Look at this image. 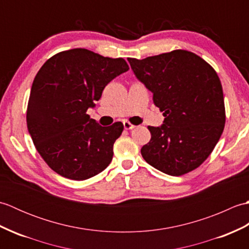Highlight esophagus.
I'll return each instance as SVG.
<instances>
[{
	"instance_id": "obj_1",
	"label": "esophagus",
	"mask_w": 249,
	"mask_h": 249,
	"mask_svg": "<svg viewBox=\"0 0 249 249\" xmlns=\"http://www.w3.org/2000/svg\"><path fill=\"white\" fill-rule=\"evenodd\" d=\"M123 125H124V128H125V129H133V128L136 127V126H135L134 124L129 123L128 121H124V122H123Z\"/></svg>"
}]
</instances>
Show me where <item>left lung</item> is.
<instances>
[{"label": "left lung", "instance_id": "8db88e82", "mask_svg": "<svg viewBox=\"0 0 249 249\" xmlns=\"http://www.w3.org/2000/svg\"><path fill=\"white\" fill-rule=\"evenodd\" d=\"M128 62L165 116L160 127H147L151 140L142 146V157L169 176L195 170L212 153L225 127L217 73L199 55L181 49L143 60L128 57Z\"/></svg>", "mask_w": 249, "mask_h": 249}]
</instances>
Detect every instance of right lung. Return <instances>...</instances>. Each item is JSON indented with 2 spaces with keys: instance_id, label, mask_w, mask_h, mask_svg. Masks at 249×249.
<instances>
[{
  "instance_id": "1",
  "label": "right lung",
  "mask_w": 249,
  "mask_h": 249,
  "mask_svg": "<svg viewBox=\"0 0 249 249\" xmlns=\"http://www.w3.org/2000/svg\"><path fill=\"white\" fill-rule=\"evenodd\" d=\"M128 70L122 57L82 48L59 52L41 66L32 84L26 124L37 152L54 172L83 181L109 166L124 126H100L87 111Z\"/></svg>"
}]
</instances>
